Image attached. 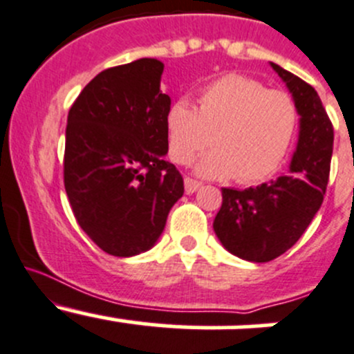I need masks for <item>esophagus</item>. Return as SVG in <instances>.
<instances>
[{"label":"esophagus","mask_w":354,"mask_h":354,"mask_svg":"<svg viewBox=\"0 0 354 354\" xmlns=\"http://www.w3.org/2000/svg\"><path fill=\"white\" fill-rule=\"evenodd\" d=\"M184 187H185V192H187V194H192V192L198 191V189L201 187V182L196 180V178H192V177H185Z\"/></svg>","instance_id":"1"}]
</instances>
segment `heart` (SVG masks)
I'll use <instances>...</instances> for the list:
<instances>
[{"label":"heart","instance_id":"obj_1","mask_svg":"<svg viewBox=\"0 0 354 354\" xmlns=\"http://www.w3.org/2000/svg\"><path fill=\"white\" fill-rule=\"evenodd\" d=\"M297 125L296 103L286 91L241 73L218 77L198 93V110L177 100L167 110L170 158L189 165L209 145L199 162L205 177H232L253 184L281 167Z\"/></svg>","mask_w":354,"mask_h":354}]
</instances>
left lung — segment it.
<instances>
[{"instance_id": "8db88e82", "label": "left lung", "mask_w": 354, "mask_h": 354, "mask_svg": "<svg viewBox=\"0 0 354 354\" xmlns=\"http://www.w3.org/2000/svg\"><path fill=\"white\" fill-rule=\"evenodd\" d=\"M292 93L301 131L291 174L243 191L222 187V206L213 220L220 243L248 261L275 260L297 243L324 203L330 174L334 127L317 91L272 63Z\"/></svg>"}]
</instances>
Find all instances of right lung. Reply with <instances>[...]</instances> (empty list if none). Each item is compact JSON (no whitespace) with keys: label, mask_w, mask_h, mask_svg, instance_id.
Returning a JSON list of instances; mask_svg holds the SVG:
<instances>
[{"label":"right lung","mask_w":354,"mask_h":354,"mask_svg":"<svg viewBox=\"0 0 354 354\" xmlns=\"http://www.w3.org/2000/svg\"><path fill=\"white\" fill-rule=\"evenodd\" d=\"M163 63L141 58L97 73L73 101L66 120L63 184L80 229L113 257L149 250L184 178L169 151V94Z\"/></svg>","instance_id":"add662e5"}]
</instances>
